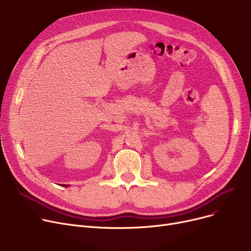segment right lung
Returning <instances> with one entry per match:
<instances>
[{
    "mask_svg": "<svg viewBox=\"0 0 251 251\" xmlns=\"http://www.w3.org/2000/svg\"><path fill=\"white\" fill-rule=\"evenodd\" d=\"M64 186H66V187H67V186H68V185H66V184H65V185H64Z\"/></svg>",
    "mask_w": 251,
    "mask_h": 251,
    "instance_id": "add662e5",
    "label": "right lung"
}]
</instances>
